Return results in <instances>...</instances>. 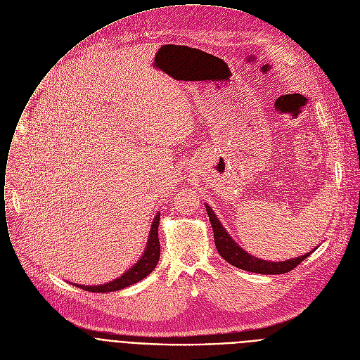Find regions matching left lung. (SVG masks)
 <instances>
[{
	"label": "left lung",
	"mask_w": 360,
	"mask_h": 360,
	"mask_svg": "<svg viewBox=\"0 0 360 360\" xmlns=\"http://www.w3.org/2000/svg\"><path fill=\"white\" fill-rule=\"evenodd\" d=\"M205 210L210 217V223L214 231V243L215 248H217L219 254L230 262L233 266H237L244 271L255 272V274H265V275H275V274H286L292 271L295 266H298L305 258H308L314 250L305 255H301L298 258L292 259H286L281 262H272V261H264L259 258L252 257L247 251H244L226 231L223 224L219 221V219L215 217V214L210 205L205 204ZM316 250V248H315Z\"/></svg>",
	"instance_id": "left-lung-1"
}]
</instances>
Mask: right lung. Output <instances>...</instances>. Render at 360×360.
Here are the masks:
<instances>
[{"label": "right lung", "instance_id": "1", "mask_svg": "<svg viewBox=\"0 0 360 360\" xmlns=\"http://www.w3.org/2000/svg\"><path fill=\"white\" fill-rule=\"evenodd\" d=\"M159 221H160V212L155 215V220L149 233V240L146 245V251L143 252L140 259L129 269L126 271L122 276L102 285H77L78 288L89 291V292H113L126 288V286H130L143 278H146L158 265L159 258H160V243H159Z\"/></svg>", "mask_w": 360, "mask_h": 360}]
</instances>
